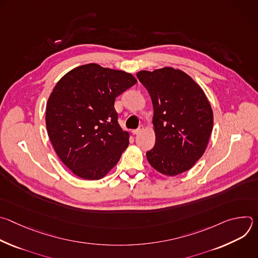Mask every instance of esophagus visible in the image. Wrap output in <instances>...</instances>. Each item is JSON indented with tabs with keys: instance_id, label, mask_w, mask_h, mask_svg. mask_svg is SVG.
<instances>
[{
	"instance_id": "34e87169",
	"label": "esophagus",
	"mask_w": 258,
	"mask_h": 258,
	"mask_svg": "<svg viewBox=\"0 0 258 258\" xmlns=\"http://www.w3.org/2000/svg\"><path fill=\"white\" fill-rule=\"evenodd\" d=\"M142 130H143V126L141 125V126L138 127L137 130H134V131H133V134H134V135H138V134H140V133L142 132Z\"/></svg>"
}]
</instances>
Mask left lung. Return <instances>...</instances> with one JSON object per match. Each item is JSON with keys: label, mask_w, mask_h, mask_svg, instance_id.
Masks as SVG:
<instances>
[{"label": "left lung", "mask_w": 258, "mask_h": 258, "mask_svg": "<svg viewBox=\"0 0 258 258\" xmlns=\"http://www.w3.org/2000/svg\"><path fill=\"white\" fill-rule=\"evenodd\" d=\"M154 109L156 141L149 163L166 175L189 170L203 155L213 126L211 106L202 89L181 70L164 67L137 73Z\"/></svg>", "instance_id": "8db88e82"}]
</instances>
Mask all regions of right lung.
<instances>
[{"instance_id":"add662e5","label":"right lung","mask_w":258,"mask_h":258,"mask_svg":"<svg viewBox=\"0 0 258 258\" xmlns=\"http://www.w3.org/2000/svg\"><path fill=\"white\" fill-rule=\"evenodd\" d=\"M137 80L124 71L91 63L57 83L47 103L46 125L61 161L78 176L100 179L119 161L128 133L118 123L115 98Z\"/></svg>"}]
</instances>
